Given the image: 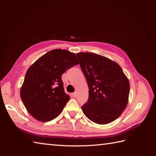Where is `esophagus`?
Instances as JSON below:
<instances>
[{"mask_svg": "<svg viewBox=\"0 0 156 156\" xmlns=\"http://www.w3.org/2000/svg\"><path fill=\"white\" fill-rule=\"evenodd\" d=\"M72 97H73V98H75V97L77 96V93H76V92L72 93Z\"/></svg>", "mask_w": 156, "mask_h": 156, "instance_id": "esophagus-1", "label": "esophagus"}]
</instances>
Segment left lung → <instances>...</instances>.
<instances>
[{"instance_id": "obj_1", "label": "left lung", "mask_w": 156, "mask_h": 156, "mask_svg": "<svg viewBox=\"0 0 156 156\" xmlns=\"http://www.w3.org/2000/svg\"><path fill=\"white\" fill-rule=\"evenodd\" d=\"M77 56L88 85V100L81 108L88 119L107 124L117 119L128 103L129 80L119 64L105 56L79 53Z\"/></svg>"}]
</instances>
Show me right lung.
Instances as JSON below:
<instances>
[{"label":"right lung","mask_w":156,"mask_h":156,"mask_svg":"<svg viewBox=\"0 0 156 156\" xmlns=\"http://www.w3.org/2000/svg\"><path fill=\"white\" fill-rule=\"evenodd\" d=\"M79 64L73 53L56 49L41 56L28 69L20 96L27 110L37 120L49 122L57 117L69 100L62 75Z\"/></svg>","instance_id":"right-lung-1"}]
</instances>
